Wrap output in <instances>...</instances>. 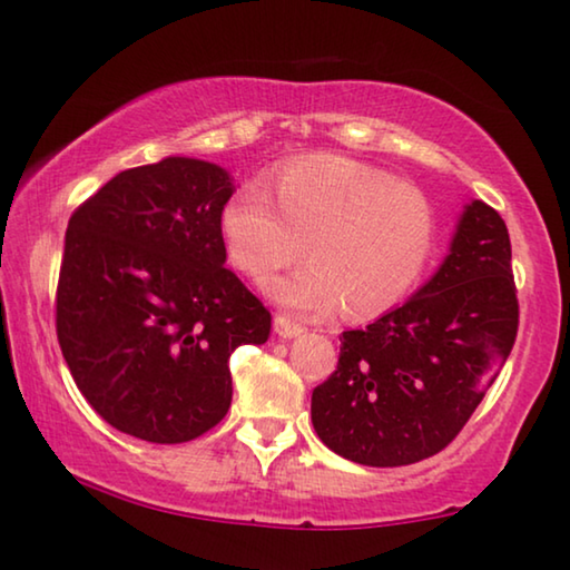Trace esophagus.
Wrapping results in <instances>:
<instances>
[{
  "instance_id": "1",
  "label": "esophagus",
  "mask_w": 570,
  "mask_h": 570,
  "mask_svg": "<svg viewBox=\"0 0 570 570\" xmlns=\"http://www.w3.org/2000/svg\"><path fill=\"white\" fill-rule=\"evenodd\" d=\"M274 332H276L278 336H282V340H296V336L304 334V326L292 322V320H288V316H284V314H276V316H274Z\"/></svg>"
}]
</instances>
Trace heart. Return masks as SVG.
Listing matches in <instances>:
<instances>
[{"mask_svg": "<svg viewBox=\"0 0 570 570\" xmlns=\"http://www.w3.org/2000/svg\"><path fill=\"white\" fill-rule=\"evenodd\" d=\"M264 188H240L218 216L228 264L262 284L298 256L308 262L268 284L298 316L344 304L354 320L387 312L412 292L438 240V210L412 183L342 156L286 163ZM275 204L272 205L271 200Z\"/></svg>", "mask_w": 570, "mask_h": 570, "instance_id": "heart-1", "label": "heart"}]
</instances>
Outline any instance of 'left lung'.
Returning <instances> with one entry per match:
<instances>
[{
  "label": "left lung",
  "mask_w": 570,
  "mask_h": 570,
  "mask_svg": "<svg viewBox=\"0 0 570 570\" xmlns=\"http://www.w3.org/2000/svg\"><path fill=\"white\" fill-rule=\"evenodd\" d=\"M515 334L505 220L470 200L430 282L366 330L342 334L340 364L312 392L316 435L372 468L438 455L495 382Z\"/></svg>",
  "instance_id": "obj_1"
}]
</instances>
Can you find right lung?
<instances>
[{"label": "right lung", "mask_w": 570, "mask_h": 570, "mask_svg": "<svg viewBox=\"0 0 570 570\" xmlns=\"http://www.w3.org/2000/svg\"><path fill=\"white\" fill-rule=\"evenodd\" d=\"M234 178L168 156L122 170L75 210L57 284V340L100 417L156 445L196 440L230 407L228 360L272 314L226 268L218 216Z\"/></svg>", "instance_id": "obj_1"}]
</instances>
